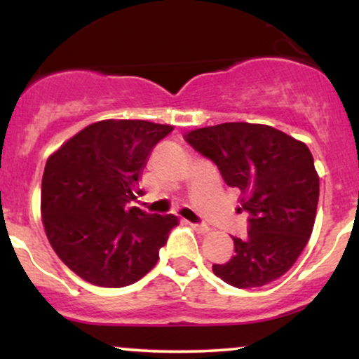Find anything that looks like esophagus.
<instances>
[{"label":"esophagus","mask_w":359,"mask_h":359,"mask_svg":"<svg viewBox=\"0 0 359 359\" xmlns=\"http://www.w3.org/2000/svg\"><path fill=\"white\" fill-rule=\"evenodd\" d=\"M189 225H191V227H193L198 233H205V232H208V230H209V227H208V225H205V224H189Z\"/></svg>","instance_id":"34e87169"}]
</instances>
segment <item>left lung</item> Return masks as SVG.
Segmentation results:
<instances>
[{
    "instance_id": "left-lung-1",
    "label": "left lung",
    "mask_w": 359,
    "mask_h": 359,
    "mask_svg": "<svg viewBox=\"0 0 359 359\" xmlns=\"http://www.w3.org/2000/svg\"><path fill=\"white\" fill-rule=\"evenodd\" d=\"M212 160L230 188L242 191L248 235L233 237V257L212 264L230 286L259 287L289 271L311 238L318 204V175L304 142L263 124L225 122L184 135Z\"/></svg>"
}]
</instances>
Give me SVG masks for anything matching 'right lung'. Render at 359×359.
I'll use <instances>...</instances> for the list:
<instances>
[{
  "label": "right lung",
  "mask_w": 359,
  "mask_h": 359,
  "mask_svg": "<svg viewBox=\"0 0 359 359\" xmlns=\"http://www.w3.org/2000/svg\"><path fill=\"white\" fill-rule=\"evenodd\" d=\"M173 127L107 119L88 126L48 156L41 212L58 258L85 281L124 287L144 278L178 225L173 214L129 208L142 170Z\"/></svg>",
  "instance_id": "obj_1"
}]
</instances>
